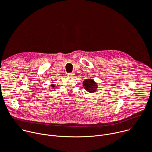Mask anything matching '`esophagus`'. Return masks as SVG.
Returning <instances> with one entry per match:
<instances>
[{"label": "esophagus", "instance_id": "1", "mask_svg": "<svg viewBox=\"0 0 152 152\" xmlns=\"http://www.w3.org/2000/svg\"><path fill=\"white\" fill-rule=\"evenodd\" d=\"M69 77H73L74 76V73H68V75H67Z\"/></svg>", "mask_w": 152, "mask_h": 152}]
</instances>
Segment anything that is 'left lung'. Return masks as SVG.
<instances>
[{
    "label": "left lung",
    "instance_id": "left-lung-1",
    "mask_svg": "<svg viewBox=\"0 0 152 152\" xmlns=\"http://www.w3.org/2000/svg\"><path fill=\"white\" fill-rule=\"evenodd\" d=\"M97 86L98 85L94 80L91 79H85L83 82V86L84 88L90 93L95 92L98 88Z\"/></svg>",
    "mask_w": 152,
    "mask_h": 152
}]
</instances>
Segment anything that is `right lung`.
<instances>
[{
	"mask_svg": "<svg viewBox=\"0 0 152 152\" xmlns=\"http://www.w3.org/2000/svg\"><path fill=\"white\" fill-rule=\"evenodd\" d=\"M52 86V87H54V86Z\"/></svg>",
	"mask_w": 152,
	"mask_h": 152,
	"instance_id": "1",
	"label": "right lung"
}]
</instances>
